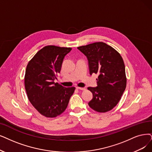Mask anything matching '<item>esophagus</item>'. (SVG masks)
Returning <instances> with one entry per match:
<instances>
[{
  "label": "esophagus",
  "mask_w": 152,
  "mask_h": 152,
  "mask_svg": "<svg viewBox=\"0 0 152 152\" xmlns=\"http://www.w3.org/2000/svg\"><path fill=\"white\" fill-rule=\"evenodd\" d=\"M76 88H77V89H78V90H86V88H83V87H77Z\"/></svg>",
  "instance_id": "1"
}]
</instances>
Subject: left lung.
Listing matches in <instances>:
<instances>
[{
	"instance_id": "left-lung-1",
	"label": "left lung",
	"mask_w": 152,
	"mask_h": 152,
	"mask_svg": "<svg viewBox=\"0 0 152 152\" xmlns=\"http://www.w3.org/2000/svg\"><path fill=\"white\" fill-rule=\"evenodd\" d=\"M88 61L90 74H98L97 87H88L93 94L89 107L104 113L117 105L126 88L125 64L120 54L104 42L78 47Z\"/></svg>"
}]
</instances>
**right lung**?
Segmentation results:
<instances>
[{
	"instance_id": "1",
	"label": "right lung",
	"mask_w": 152,
	"mask_h": 152,
	"mask_svg": "<svg viewBox=\"0 0 152 152\" xmlns=\"http://www.w3.org/2000/svg\"><path fill=\"white\" fill-rule=\"evenodd\" d=\"M71 50L70 47L45 46L27 64L24 80L28 99L46 117H56L62 113L74 92L75 87H64L54 82L65 56Z\"/></svg>"
}]
</instances>
